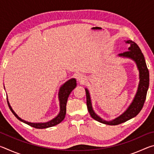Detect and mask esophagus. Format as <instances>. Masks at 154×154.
<instances>
[{"label": "esophagus", "instance_id": "esophagus-1", "mask_svg": "<svg viewBox=\"0 0 154 154\" xmlns=\"http://www.w3.org/2000/svg\"><path fill=\"white\" fill-rule=\"evenodd\" d=\"M77 79L78 82H79V83H84V82H85V80H86V77H85V75H82V74H79V75L77 76Z\"/></svg>", "mask_w": 154, "mask_h": 154}]
</instances>
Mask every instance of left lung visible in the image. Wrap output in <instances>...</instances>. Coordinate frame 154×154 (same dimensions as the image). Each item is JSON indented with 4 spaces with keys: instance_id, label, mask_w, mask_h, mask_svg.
I'll return each mask as SVG.
<instances>
[{
    "instance_id": "left-lung-1",
    "label": "left lung",
    "mask_w": 154,
    "mask_h": 154,
    "mask_svg": "<svg viewBox=\"0 0 154 154\" xmlns=\"http://www.w3.org/2000/svg\"><path fill=\"white\" fill-rule=\"evenodd\" d=\"M126 43L130 44V47L128 48V51H126L124 53H121L119 54V56L124 57V58H128L136 62L138 69L139 71V84L138 87V90L136 95H135L134 100H132V103L130 104L128 108L126 109L124 113L119 116L118 118L114 119L111 121H106L103 119L100 118L98 115L95 113L94 111L91 103L90 95L89 91L85 88V93H86V103L88 110L91 117L95 120L98 121L100 123L107 124V125H118L119 124L124 123L129 119H132L139 114V112L141 110L143 105H144L146 96L149 84V73L148 69L146 64L144 56L142 53L141 50L138 46L137 43H135L131 40H128L126 41Z\"/></svg>"
}]
</instances>
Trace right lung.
<instances>
[{
	"mask_svg": "<svg viewBox=\"0 0 154 154\" xmlns=\"http://www.w3.org/2000/svg\"><path fill=\"white\" fill-rule=\"evenodd\" d=\"M77 85L76 83V79L72 78V79H69L66 82H65L63 85H62L59 90V93H58V98L60 101V113H58V116H57L55 118H54L51 120L49 121L48 122H45V123H31V122H28L24 120V119H21L15 113V111L13 110L11 108V105L8 101V99H7V103H8L9 107L10 110L11 111L13 114L16 117V118L19 119L20 121L24 122V123L26 124L29 126H32L33 128H38V129H43V128H47L52 127L56 126V125L60 123V122L63 120L65 118V115H66V103L68 98H69V96L71 92L72 91V90L75 89V87Z\"/></svg>",
	"mask_w": 154,
	"mask_h": 154,
	"instance_id": "right-lung-1",
	"label": "right lung"
}]
</instances>
